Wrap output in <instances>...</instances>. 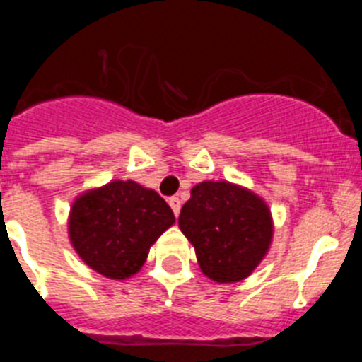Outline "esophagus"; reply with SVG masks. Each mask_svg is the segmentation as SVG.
<instances>
[{
    "label": "esophagus",
    "instance_id": "34e87169",
    "mask_svg": "<svg viewBox=\"0 0 362 362\" xmlns=\"http://www.w3.org/2000/svg\"><path fill=\"white\" fill-rule=\"evenodd\" d=\"M168 204H170V209L174 210V214H175V217L179 216V210H181V199H179V197H168Z\"/></svg>",
    "mask_w": 362,
    "mask_h": 362
}]
</instances>
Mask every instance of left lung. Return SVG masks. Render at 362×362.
Here are the masks:
<instances>
[{
	"instance_id": "8db88e82",
	"label": "left lung",
	"mask_w": 362,
	"mask_h": 362,
	"mask_svg": "<svg viewBox=\"0 0 362 362\" xmlns=\"http://www.w3.org/2000/svg\"><path fill=\"white\" fill-rule=\"evenodd\" d=\"M179 228L194 246L201 272L221 284L250 276L274 238L267 201L230 181H203L192 188Z\"/></svg>"
}]
</instances>
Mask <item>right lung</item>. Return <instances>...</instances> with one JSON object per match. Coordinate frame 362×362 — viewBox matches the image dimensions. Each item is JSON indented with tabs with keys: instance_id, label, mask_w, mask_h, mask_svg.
Instances as JSON below:
<instances>
[{
	"instance_id": "right-lung-1",
	"label": "right lung",
	"mask_w": 362,
	"mask_h": 362,
	"mask_svg": "<svg viewBox=\"0 0 362 362\" xmlns=\"http://www.w3.org/2000/svg\"><path fill=\"white\" fill-rule=\"evenodd\" d=\"M174 223V212L158 192L132 179H114L74 199L69 239L86 267L123 281L141 270L150 246Z\"/></svg>"
}]
</instances>
